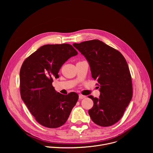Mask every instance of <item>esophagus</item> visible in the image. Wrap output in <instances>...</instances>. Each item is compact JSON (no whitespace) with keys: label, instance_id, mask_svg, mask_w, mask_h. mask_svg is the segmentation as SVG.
I'll list each match as a JSON object with an SVG mask.
<instances>
[{"label":"esophagus","instance_id":"obj_1","mask_svg":"<svg viewBox=\"0 0 153 153\" xmlns=\"http://www.w3.org/2000/svg\"><path fill=\"white\" fill-rule=\"evenodd\" d=\"M85 96H83V95H82V94H79V99H83L85 98Z\"/></svg>","mask_w":153,"mask_h":153}]
</instances>
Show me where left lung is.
Wrapping results in <instances>:
<instances>
[{"instance_id": "obj_1", "label": "left lung", "mask_w": 153, "mask_h": 153, "mask_svg": "<svg viewBox=\"0 0 153 153\" xmlns=\"http://www.w3.org/2000/svg\"><path fill=\"white\" fill-rule=\"evenodd\" d=\"M73 46L88 62L92 77L99 86V98L88 96L94 102L88 114L96 124L111 126L120 119L132 99L128 63L119 51L99 40L75 43Z\"/></svg>"}]
</instances>
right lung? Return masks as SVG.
<instances>
[{
    "instance_id": "right-lung-1",
    "label": "right lung",
    "mask_w": 153,
    "mask_h": 153,
    "mask_svg": "<svg viewBox=\"0 0 153 153\" xmlns=\"http://www.w3.org/2000/svg\"><path fill=\"white\" fill-rule=\"evenodd\" d=\"M68 43L45 45L27 58L20 71L21 98L40 125L50 128L67 122L79 96L72 92L64 95L52 85L53 79L68 59L77 54Z\"/></svg>"
}]
</instances>
